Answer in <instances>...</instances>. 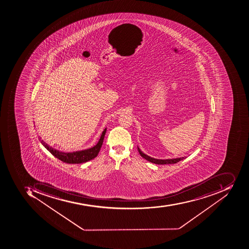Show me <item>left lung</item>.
Instances as JSON below:
<instances>
[{
  "label": "left lung",
  "instance_id": "1",
  "mask_svg": "<svg viewBox=\"0 0 249 249\" xmlns=\"http://www.w3.org/2000/svg\"><path fill=\"white\" fill-rule=\"evenodd\" d=\"M138 151H139L141 156L142 157V158H144V159L147 160H148V161L151 162V163H156V164H173V163H178V162L180 161V160H183L184 158H175V159L167 160L155 159V158H151V157L148 156V155H146L145 154H144L142 151L139 149V147H138Z\"/></svg>",
  "mask_w": 249,
  "mask_h": 249
}]
</instances>
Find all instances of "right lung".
I'll return each mask as SVG.
<instances>
[{"label":"right lung","instance_id":"obj_1","mask_svg":"<svg viewBox=\"0 0 249 249\" xmlns=\"http://www.w3.org/2000/svg\"><path fill=\"white\" fill-rule=\"evenodd\" d=\"M107 129L103 131L101 134V138L98 141V144L89 149L84 150V151H76L72 153H64L57 151L54 148L48 146L43 140H41V144L45 146V148L52 153V155L60 160L61 161L67 163H83L89 161L90 160L96 158L99 153L101 145L103 144L104 139H105V133Z\"/></svg>","mask_w":249,"mask_h":249}]
</instances>
